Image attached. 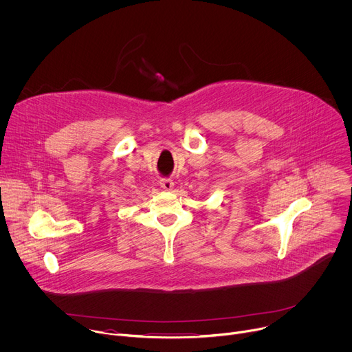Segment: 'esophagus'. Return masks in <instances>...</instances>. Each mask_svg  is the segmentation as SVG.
Instances as JSON below:
<instances>
[{
	"instance_id": "34e87169",
	"label": "esophagus",
	"mask_w": 352,
	"mask_h": 352,
	"mask_svg": "<svg viewBox=\"0 0 352 352\" xmlns=\"http://www.w3.org/2000/svg\"><path fill=\"white\" fill-rule=\"evenodd\" d=\"M160 186L166 190H171L174 188V182L170 178H163V179H160Z\"/></svg>"
}]
</instances>
